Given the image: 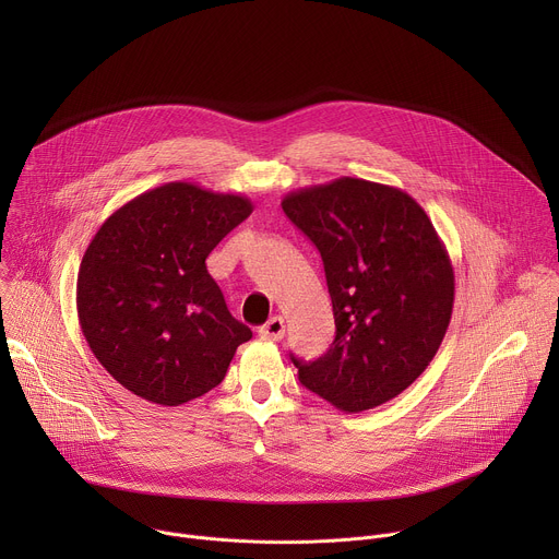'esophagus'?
<instances>
[{
  "label": "esophagus",
  "mask_w": 559,
  "mask_h": 559,
  "mask_svg": "<svg viewBox=\"0 0 559 559\" xmlns=\"http://www.w3.org/2000/svg\"><path fill=\"white\" fill-rule=\"evenodd\" d=\"M259 334L270 341H281L285 336V321L281 316H272L270 321L259 330Z\"/></svg>",
  "instance_id": "obj_1"
}]
</instances>
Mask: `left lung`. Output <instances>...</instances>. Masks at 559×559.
<instances>
[{"instance_id": "left-lung-1", "label": "left lung", "mask_w": 559, "mask_h": 559, "mask_svg": "<svg viewBox=\"0 0 559 559\" xmlns=\"http://www.w3.org/2000/svg\"><path fill=\"white\" fill-rule=\"evenodd\" d=\"M281 205L323 257L336 321L325 356H292L300 382L347 414L389 403L429 367L451 321L455 276L431 218L401 188L356 177Z\"/></svg>"}]
</instances>
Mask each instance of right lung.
<instances>
[{"label":"right lung","instance_id":"1","mask_svg":"<svg viewBox=\"0 0 559 559\" xmlns=\"http://www.w3.org/2000/svg\"><path fill=\"white\" fill-rule=\"evenodd\" d=\"M252 210L248 197L173 181L115 210L93 236L76 276L79 325L106 371L143 401H194L252 338L205 267Z\"/></svg>","mask_w":559,"mask_h":559}]
</instances>
